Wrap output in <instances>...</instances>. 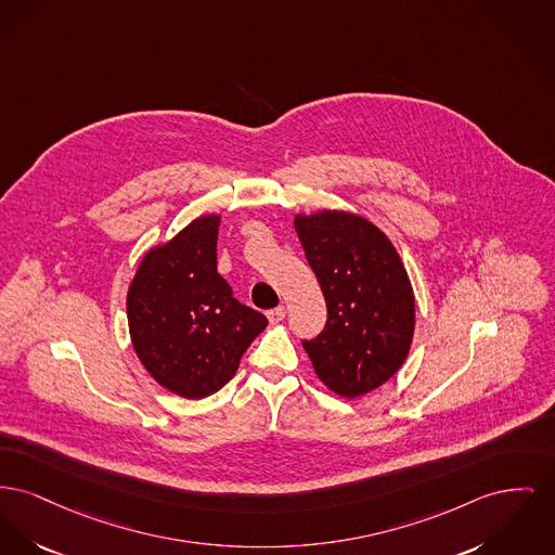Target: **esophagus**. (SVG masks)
I'll use <instances>...</instances> for the list:
<instances>
[{
  "label": "esophagus",
  "instance_id": "34e87169",
  "mask_svg": "<svg viewBox=\"0 0 555 555\" xmlns=\"http://www.w3.org/2000/svg\"><path fill=\"white\" fill-rule=\"evenodd\" d=\"M285 314H287V310H285L283 306H279V308H274V310H268V321H270L272 325H276V323H281V321L285 319Z\"/></svg>",
  "mask_w": 555,
  "mask_h": 555
}]
</instances>
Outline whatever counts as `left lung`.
Here are the masks:
<instances>
[{"label":"left lung","instance_id":"left-lung-1","mask_svg":"<svg viewBox=\"0 0 555 555\" xmlns=\"http://www.w3.org/2000/svg\"><path fill=\"white\" fill-rule=\"evenodd\" d=\"M326 301L321 335L304 341L319 379L359 398L402 366L415 331V295L390 238L366 218L325 209L295 216Z\"/></svg>","mask_w":555,"mask_h":555}]
</instances>
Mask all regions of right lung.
Returning <instances> with one entry per match:
<instances>
[{
  "mask_svg": "<svg viewBox=\"0 0 555 555\" xmlns=\"http://www.w3.org/2000/svg\"><path fill=\"white\" fill-rule=\"evenodd\" d=\"M218 229L220 216L207 214L149 249L128 292L138 359L165 390L191 400L227 386L268 325L218 274Z\"/></svg>",
  "mask_w": 555,
  "mask_h": 555,
  "instance_id": "obj_1",
  "label": "right lung"
}]
</instances>
